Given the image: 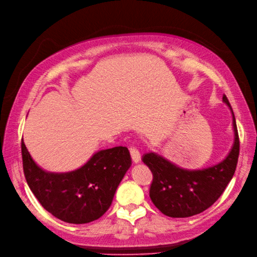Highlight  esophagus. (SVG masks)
Wrapping results in <instances>:
<instances>
[{"label":"esophagus","mask_w":257,"mask_h":257,"mask_svg":"<svg viewBox=\"0 0 257 257\" xmlns=\"http://www.w3.org/2000/svg\"><path fill=\"white\" fill-rule=\"evenodd\" d=\"M130 155H131L132 161H134V163L138 164V163L141 162V154H140V151L136 147H131L130 148Z\"/></svg>","instance_id":"obj_1"}]
</instances>
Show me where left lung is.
Here are the masks:
<instances>
[{
    "mask_svg": "<svg viewBox=\"0 0 257 257\" xmlns=\"http://www.w3.org/2000/svg\"><path fill=\"white\" fill-rule=\"evenodd\" d=\"M223 102L232 112L234 142L229 155L221 162L202 169H184L156 153L143 156L153 173L149 197L164 215L185 218L200 214L213 205L234 176L239 156V139L235 116L225 95Z\"/></svg>",
    "mask_w": 257,
    "mask_h": 257,
    "instance_id": "left-lung-1",
    "label": "left lung"
}]
</instances>
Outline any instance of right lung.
<instances>
[{"label":"right lung","instance_id":"right-lung-1","mask_svg":"<svg viewBox=\"0 0 257 257\" xmlns=\"http://www.w3.org/2000/svg\"><path fill=\"white\" fill-rule=\"evenodd\" d=\"M23 172L31 191L47 212L69 223L100 218L110 207L121 179L131 166L127 147L99 150L78 169L50 173L36 164L22 139Z\"/></svg>","mask_w":257,"mask_h":257}]
</instances>
